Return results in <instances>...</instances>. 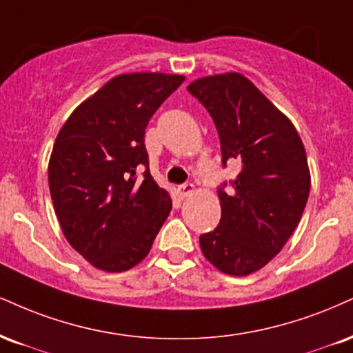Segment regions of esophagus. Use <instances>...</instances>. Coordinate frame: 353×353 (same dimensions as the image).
Returning <instances> with one entry per match:
<instances>
[{"label":"esophagus","mask_w":353,"mask_h":353,"mask_svg":"<svg viewBox=\"0 0 353 353\" xmlns=\"http://www.w3.org/2000/svg\"><path fill=\"white\" fill-rule=\"evenodd\" d=\"M195 192V185L194 184H182L177 188V194L181 195L182 199L184 197H189V195H192Z\"/></svg>","instance_id":"1"}]
</instances>
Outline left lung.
Instances as JSON below:
<instances>
[{
  "label": "left lung",
  "instance_id": "left-lung-1",
  "mask_svg": "<svg viewBox=\"0 0 353 353\" xmlns=\"http://www.w3.org/2000/svg\"><path fill=\"white\" fill-rule=\"evenodd\" d=\"M188 90L214 118L223 164L243 165L233 192L219 190L222 219L201 235V250L222 273L248 276L281 252L303 217L311 189L303 139L240 72L201 77Z\"/></svg>",
  "mask_w": 353,
  "mask_h": 353
}]
</instances>
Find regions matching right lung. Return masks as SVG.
Segmentation results:
<instances>
[{"instance_id": "1", "label": "right lung", "mask_w": 353, "mask_h": 353, "mask_svg": "<svg viewBox=\"0 0 353 353\" xmlns=\"http://www.w3.org/2000/svg\"><path fill=\"white\" fill-rule=\"evenodd\" d=\"M184 80L163 72L117 75L55 138L48 168L55 215L72 248L97 270L121 273L141 263L172 209L148 168L144 130Z\"/></svg>"}]
</instances>
